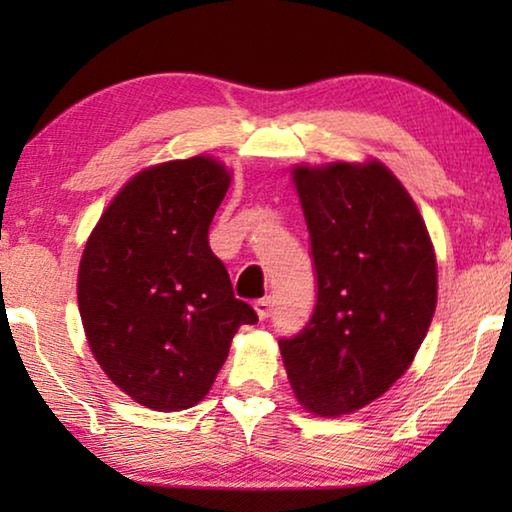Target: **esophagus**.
<instances>
[{"mask_svg": "<svg viewBox=\"0 0 512 512\" xmlns=\"http://www.w3.org/2000/svg\"><path fill=\"white\" fill-rule=\"evenodd\" d=\"M255 311H257L259 320H266L268 316H271V311H273V298H271V296L259 298V300L255 302Z\"/></svg>", "mask_w": 512, "mask_h": 512, "instance_id": "esophagus-1", "label": "esophagus"}]
</instances>
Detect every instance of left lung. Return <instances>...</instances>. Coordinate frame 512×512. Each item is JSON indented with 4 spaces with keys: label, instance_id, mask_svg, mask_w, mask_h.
<instances>
[{
    "label": "left lung",
    "instance_id": "left-lung-1",
    "mask_svg": "<svg viewBox=\"0 0 512 512\" xmlns=\"http://www.w3.org/2000/svg\"><path fill=\"white\" fill-rule=\"evenodd\" d=\"M318 296L309 323L280 339L293 393L336 418L384 395L427 336L436 255L413 198L377 160L293 169Z\"/></svg>",
    "mask_w": 512,
    "mask_h": 512
}]
</instances>
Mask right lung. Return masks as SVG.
<instances>
[{"label": "right lung", "mask_w": 512, "mask_h": 512, "mask_svg": "<svg viewBox=\"0 0 512 512\" xmlns=\"http://www.w3.org/2000/svg\"><path fill=\"white\" fill-rule=\"evenodd\" d=\"M230 187L219 160L155 164L121 187L85 244L79 309L101 370L137 404L203 400L255 309L232 293L207 230Z\"/></svg>", "instance_id": "obj_1"}]
</instances>
